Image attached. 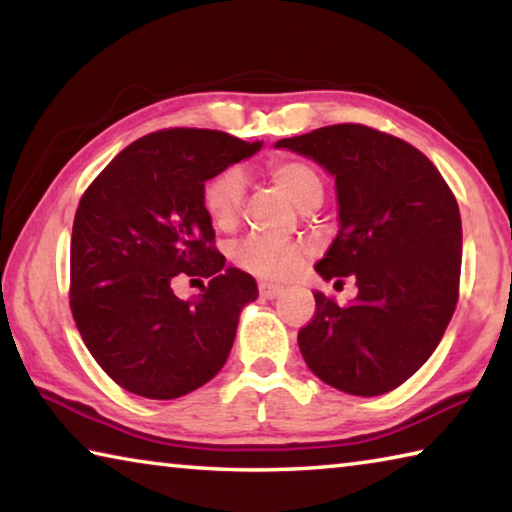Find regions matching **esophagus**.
<instances>
[{
  "instance_id": "esophagus-1",
  "label": "esophagus",
  "mask_w": 512,
  "mask_h": 512,
  "mask_svg": "<svg viewBox=\"0 0 512 512\" xmlns=\"http://www.w3.org/2000/svg\"><path fill=\"white\" fill-rule=\"evenodd\" d=\"M284 289L280 287V284H271V282H259V296H262L264 300H273L280 296Z\"/></svg>"
}]
</instances>
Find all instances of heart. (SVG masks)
<instances>
[{"label": "heart", "instance_id": "1", "mask_svg": "<svg viewBox=\"0 0 512 512\" xmlns=\"http://www.w3.org/2000/svg\"><path fill=\"white\" fill-rule=\"evenodd\" d=\"M268 176L300 210L323 201V178L307 162L293 158L273 160L268 164ZM244 189V173L239 169H225L203 185V210L219 230H232L237 225ZM305 253L307 248L298 241L250 235L232 248V259L239 268L264 280H287L298 271Z\"/></svg>", "mask_w": 512, "mask_h": 512}]
</instances>
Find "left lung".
I'll return each mask as SVG.
<instances>
[{
	"instance_id": "1",
	"label": "left lung",
	"mask_w": 512,
	"mask_h": 512,
	"mask_svg": "<svg viewBox=\"0 0 512 512\" xmlns=\"http://www.w3.org/2000/svg\"><path fill=\"white\" fill-rule=\"evenodd\" d=\"M275 149L334 178L341 230L316 271L327 282L352 275L359 287L345 307L314 293V320L298 334L302 357L343 393L393 391L431 357L456 309L463 228L452 189L415 146L361 124L287 137Z\"/></svg>"
}]
</instances>
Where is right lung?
<instances>
[{
	"label": "right lung",
	"mask_w": 512,
	"mask_h": 512,
	"mask_svg": "<svg viewBox=\"0 0 512 512\" xmlns=\"http://www.w3.org/2000/svg\"><path fill=\"white\" fill-rule=\"evenodd\" d=\"M262 142L171 128L126 146L83 194L72 228L69 307L94 361L121 388L176 400L207 384L257 300L253 275L225 266L201 192ZM180 276L208 287L183 301Z\"/></svg>",
	"instance_id": "obj_1"
}]
</instances>
